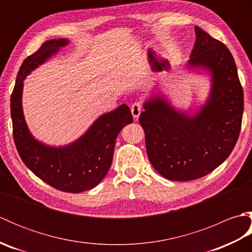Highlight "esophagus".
<instances>
[{
    "mask_svg": "<svg viewBox=\"0 0 252 252\" xmlns=\"http://www.w3.org/2000/svg\"><path fill=\"white\" fill-rule=\"evenodd\" d=\"M131 112H132V116L134 119H137L138 117H140L141 112H142V105L141 103H138V101H136V103L133 104L131 106Z\"/></svg>",
    "mask_w": 252,
    "mask_h": 252,
    "instance_id": "34e87169",
    "label": "esophagus"
}]
</instances>
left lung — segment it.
<instances>
[{
	"instance_id": "8db88e82",
	"label": "left lung",
	"mask_w": 252,
	"mask_h": 252,
	"mask_svg": "<svg viewBox=\"0 0 252 252\" xmlns=\"http://www.w3.org/2000/svg\"><path fill=\"white\" fill-rule=\"evenodd\" d=\"M195 33L185 69L208 76L206 100L192 110L175 108L159 89L144 101L140 116L149 161L171 181L212 172L231 155L242 126L244 92L231 52L198 26Z\"/></svg>"
}]
</instances>
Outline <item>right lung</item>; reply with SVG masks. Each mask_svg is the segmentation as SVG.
Here are the masks:
<instances>
[{"mask_svg":"<svg viewBox=\"0 0 252 252\" xmlns=\"http://www.w3.org/2000/svg\"><path fill=\"white\" fill-rule=\"evenodd\" d=\"M69 44L67 39L44 42L21 65L10 96L15 145L24 163L45 183L67 192L93 189L105 178L112 162L116 138L133 121L126 104L100 115L83 134L66 145L53 146L32 135L23 109L24 81L35 69Z\"/></svg>","mask_w":252,"mask_h":252,"instance_id":"obj_1","label":"right lung"}]
</instances>
